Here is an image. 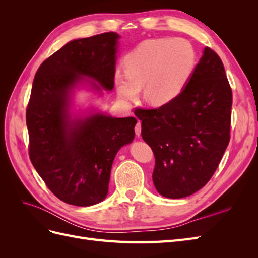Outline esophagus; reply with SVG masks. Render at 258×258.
I'll return each instance as SVG.
<instances>
[{
	"mask_svg": "<svg viewBox=\"0 0 258 258\" xmlns=\"http://www.w3.org/2000/svg\"><path fill=\"white\" fill-rule=\"evenodd\" d=\"M135 130H136V135H137L138 138L141 136V121H138L137 122L136 127H135Z\"/></svg>",
	"mask_w": 258,
	"mask_h": 258,
	"instance_id": "1",
	"label": "esophagus"
}]
</instances>
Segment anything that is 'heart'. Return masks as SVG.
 I'll return each mask as SVG.
<instances>
[{
	"label": "heart",
	"instance_id": "1",
	"mask_svg": "<svg viewBox=\"0 0 258 258\" xmlns=\"http://www.w3.org/2000/svg\"><path fill=\"white\" fill-rule=\"evenodd\" d=\"M196 51L184 38H152L139 44L117 70L119 97L132 100L144 86V101L153 106L172 103L184 91L196 68Z\"/></svg>",
	"mask_w": 258,
	"mask_h": 258
}]
</instances>
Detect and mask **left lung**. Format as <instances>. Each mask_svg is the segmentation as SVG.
<instances>
[{
    "mask_svg": "<svg viewBox=\"0 0 258 258\" xmlns=\"http://www.w3.org/2000/svg\"><path fill=\"white\" fill-rule=\"evenodd\" d=\"M232 92L218 54L206 47L172 103L137 108L155 156L153 182L163 197L190 196L212 177L230 140Z\"/></svg>",
    "mask_w": 258,
    "mask_h": 258,
    "instance_id": "1",
    "label": "left lung"
}]
</instances>
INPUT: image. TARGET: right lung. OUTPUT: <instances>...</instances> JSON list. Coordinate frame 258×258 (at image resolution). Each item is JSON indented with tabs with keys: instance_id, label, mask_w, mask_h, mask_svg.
Masks as SVG:
<instances>
[{
	"instance_id": "add662e5",
	"label": "right lung",
	"mask_w": 258,
	"mask_h": 258,
	"mask_svg": "<svg viewBox=\"0 0 258 258\" xmlns=\"http://www.w3.org/2000/svg\"><path fill=\"white\" fill-rule=\"evenodd\" d=\"M119 37L106 32L69 42L34 77L26 114L30 159L50 191L69 205L104 200L115 156L135 139V117L70 112L79 85L88 83L100 93L114 88Z\"/></svg>"
}]
</instances>
